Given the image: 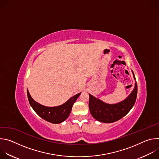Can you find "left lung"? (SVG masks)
<instances>
[{"mask_svg":"<svg viewBox=\"0 0 159 159\" xmlns=\"http://www.w3.org/2000/svg\"><path fill=\"white\" fill-rule=\"evenodd\" d=\"M134 79H135L133 74ZM137 84L131 94L123 101L116 104H107L89 94V107L92 116L102 123H113L124 117L134 106L137 96Z\"/></svg>","mask_w":159,"mask_h":159,"instance_id":"left-lung-1","label":"left lung"}]
</instances>
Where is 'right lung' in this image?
<instances>
[{"label":"right lung","instance_id":"obj_1","mask_svg":"<svg viewBox=\"0 0 159 159\" xmlns=\"http://www.w3.org/2000/svg\"><path fill=\"white\" fill-rule=\"evenodd\" d=\"M27 94L31 106L38 116L48 122L57 124L63 122L69 117L73 104L76 101L80 93H79L71 98L63 104L53 107L44 106L35 102L31 97L28 90H27Z\"/></svg>","mask_w":159,"mask_h":159}]
</instances>
